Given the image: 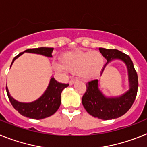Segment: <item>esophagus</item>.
Masks as SVG:
<instances>
[{
	"mask_svg": "<svg viewBox=\"0 0 147 147\" xmlns=\"http://www.w3.org/2000/svg\"><path fill=\"white\" fill-rule=\"evenodd\" d=\"M76 81H77V80H74V79H72V80H70L69 84H70V85H74V83L76 82Z\"/></svg>",
	"mask_w": 147,
	"mask_h": 147,
	"instance_id": "esophagus-1",
	"label": "esophagus"
}]
</instances>
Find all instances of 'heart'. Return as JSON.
Returning <instances> with one entry per match:
<instances>
[{
	"label": "heart",
	"mask_w": 147,
	"mask_h": 147,
	"mask_svg": "<svg viewBox=\"0 0 147 147\" xmlns=\"http://www.w3.org/2000/svg\"><path fill=\"white\" fill-rule=\"evenodd\" d=\"M59 62L60 65H54L57 71L77 74L82 80H89L99 74L105 60L103 55L98 51L76 50L62 54Z\"/></svg>",
	"instance_id": "1"
}]
</instances>
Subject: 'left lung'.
Returning <instances> with one entry per match:
<instances>
[{
    "label": "left lung",
    "instance_id": "1",
    "mask_svg": "<svg viewBox=\"0 0 147 147\" xmlns=\"http://www.w3.org/2000/svg\"><path fill=\"white\" fill-rule=\"evenodd\" d=\"M98 49L104 57L107 59V62L113 59H121L125 62L129 73L130 89L118 98H106L98 90V80H91L87 82L86 91L83 95L82 102L87 112L93 117L102 120L117 119L125 114L134 103L138 88L137 72L129 55L117 49Z\"/></svg>",
    "mask_w": 147,
    "mask_h": 147
}]
</instances>
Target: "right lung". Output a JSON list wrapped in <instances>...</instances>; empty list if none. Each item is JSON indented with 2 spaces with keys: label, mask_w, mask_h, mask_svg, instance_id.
<instances>
[{
  "label": "right lung",
  "mask_w": 147,
  "mask_h": 147,
  "mask_svg": "<svg viewBox=\"0 0 147 147\" xmlns=\"http://www.w3.org/2000/svg\"><path fill=\"white\" fill-rule=\"evenodd\" d=\"M53 50H54L53 48L45 47L27 49V50L24 51L23 52L20 53L13 59L11 66L13 62L24 52L42 54V55L51 57ZM68 85L69 84L59 83V82L56 81L54 77H52L51 79L47 90H45L43 95L37 100L33 102H31V103L18 102L10 96L7 87H6V89L8 97H9V99L11 105L15 110H18L19 113L26 117L39 120V119H42L51 116L57 112V110L59 109V106H60L62 91L64 88H67Z\"/></svg>",
  "instance_id": "right-lung-1"
}]
</instances>
